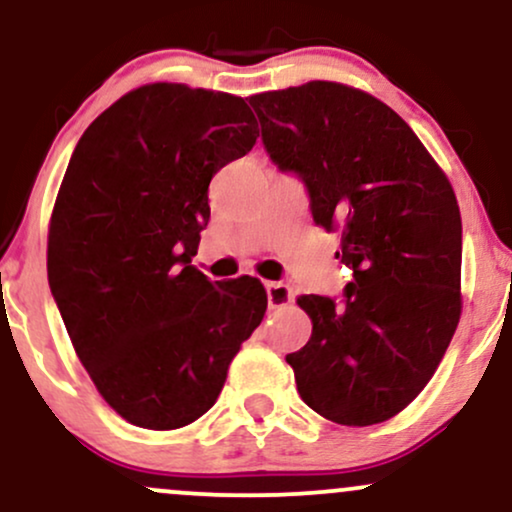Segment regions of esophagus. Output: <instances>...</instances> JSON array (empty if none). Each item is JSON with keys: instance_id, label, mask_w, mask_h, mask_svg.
<instances>
[{"instance_id": "obj_1", "label": "esophagus", "mask_w": 512, "mask_h": 512, "mask_svg": "<svg viewBox=\"0 0 512 512\" xmlns=\"http://www.w3.org/2000/svg\"><path fill=\"white\" fill-rule=\"evenodd\" d=\"M267 301L269 308H286L293 301V291L286 284H279V281H267Z\"/></svg>"}]
</instances>
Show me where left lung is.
Segmentation results:
<instances>
[{
  "label": "left lung",
  "mask_w": 512,
  "mask_h": 512,
  "mask_svg": "<svg viewBox=\"0 0 512 512\" xmlns=\"http://www.w3.org/2000/svg\"><path fill=\"white\" fill-rule=\"evenodd\" d=\"M262 142L342 236L346 305L298 296L313 322L286 363L310 409L342 426L397 416L428 385L462 315V219L448 175L390 105L337 81L250 96Z\"/></svg>",
  "instance_id": "obj_1"
}]
</instances>
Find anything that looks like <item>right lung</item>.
Returning a JSON list of instances; mask_svg holds the SVG:
<instances>
[{"label": "right lung", "mask_w": 512, "mask_h": 512, "mask_svg": "<svg viewBox=\"0 0 512 512\" xmlns=\"http://www.w3.org/2000/svg\"><path fill=\"white\" fill-rule=\"evenodd\" d=\"M260 129L240 96L156 81L88 125L48 228V281L81 366L122 419L182 428L214 407L267 310L255 276L192 264L209 182Z\"/></svg>", "instance_id": "right-lung-1"}]
</instances>
